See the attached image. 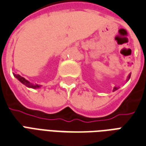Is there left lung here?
I'll return each instance as SVG.
<instances>
[{
	"label": "left lung",
	"mask_w": 146,
	"mask_h": 146,
	"mask_svg": "<svg viewBox=\"0 0 146 146\" xmlns=\"http://www.w3.org/2000/svg\"><path fill=\"white\" fill-rule=\"evenodd\" d=\"M130 77H131V75H129V76H128V79H127V80H128L130 79ZM117 89H118V88H116V87H115V88H113V92H114V91H116V90H117Z\"/></svg>",
	"instance_id": "8db88e82"
}]
</instances>
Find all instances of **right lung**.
<instances>
[{"instance_id": "add662e5", "label": "right lung", "mask_w": 146, "mask_h": 146, "mask_svg": "<svg viewBox=\"0 0 146 146\" xmlns=\"http://www.w3.org/2000/svg\"><path fill=\"white\" fill-rule=\"evenodd\" d=\"M14 76L17 78L19 81H20L22 84H23L24 85H26L27 87H28V88H40V85H39V84H31V83H30L27 80H26L24 77H23V76H21L20 75H19V74H14Z\"/></svg>"}]
</instances>
